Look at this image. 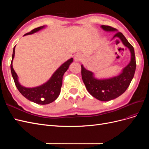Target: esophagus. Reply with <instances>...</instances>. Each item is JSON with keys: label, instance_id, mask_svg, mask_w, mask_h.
Wrapping results in <instances>:
<instances>
[{"label": "esophagus", "instance_id": "34e87169", "mask_svg": "<svg viewBox=\"0 0 149 149\" xmlns=\"http://www.w3.org/2000/svg\"><path fill=\"white\" fill-rule=\"evenodd\" d=\"M81 58H82L81 55L80 54L78 53V54H76V55L74 56V60L76 61H79L81 60Z\"/></svg>", "mask_w": 149, "mask_h": 149}]
</instances>
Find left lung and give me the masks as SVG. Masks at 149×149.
Listing matches in <instances>:
<instances>
[{"label": "left lung", "instance_id": "left-lung-1", "mask_svg": "<svg viewBox=\"0 0 149 149\" xmlns=\"http://www.w3.org/2000/svg\"><path fill=\"white\" fill-rule=\"evenodd\" d=\"M101 28L107 31H117V29L110 26L101 25ZM115 37L119 38L131 53L130 63L119 75L109 79H98L94 77L93 72L85 69L81 65L82 79L88 91L94 97L101 101L114 100L123 94L129 87L136 71V62L134 47L121 32H117L113 38Z\"/></svg>", "mask_w": 149, "mask_h": 149}]
</instances>
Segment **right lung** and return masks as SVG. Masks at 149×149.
<instances>
[{
	"label": "right lung",
	"instance_id": "add662e5",
	"mask_svg": "<svg viewBox=\"0 0 149 149\" xmlns=\"http://www.w3.org/2000/svg\"><path fill=\"white\" fill-rule=\"evenodd\" d=\"M44 27L45 26H40V27L34 29L24 35L33 34ZM15 46L13 48V50L10 69L15 86L19 92L29 101L38 104H48L51 103L56 100L60 93L62 86L63 76L67 70L68 69L70 64L73 62V58H71V59L66 61L60 67L58 68V70L53 73L51 78L47 83L40 86L28 88L20 85V84L19 83V81H18V76L13 68L12 61L15 55Z\"/></svg>",
	"mask_w": 149,
	"mask_h": 149
}]
</instances>
